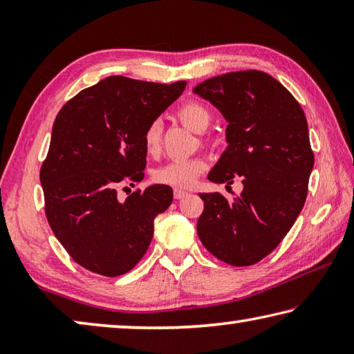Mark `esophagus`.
<instances>
[{
  "mask_svg": "<svg viewBox=\"0 0 354 354\" xmlns=\"http://www.w3.org/2000/svg\"><path fill=\"white\" fill-rule=\"evenodd\" d=\"M185 195H187V192H185V190H181V189L173 190V196H175V200H181V198H184Z\"/></svg>",
  "mask_w": 354,
  "mask_h": 354,
  "instance_id": "obj_1",
  "label": "esophagus"
}]
</instances>
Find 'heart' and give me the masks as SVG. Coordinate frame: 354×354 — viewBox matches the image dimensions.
<instances>
[{"instance_id": "obj_1", "label": "heart", "mask_w": 354, "mask_h": 354, "mask_svg": "<svg viewBox=\"0 0 354 354\" xmlns=\"http://www.w3.org/2000/svg\"><path fill=\"white\" fill-rule=\"evenodd\" d=\"M178 118L195 133H205L211 123V113L200 103H185L178 109ZM143 145L148 154L156 156L162 145V123L154 120L143 133ZM206 160L203 158L175 159L160 165L153 171L156 183L171 185L175 189H187L206 170Z\"/></svg>"}]
</instances>
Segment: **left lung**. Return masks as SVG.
Here are the masks:
<instances>
[{
	"instance_id": "1",
	"label": "left lung",
	"mask_w": 354,
	"mask_h": 354,
	"mask_svg": "<svg viewBox=\"0 0 354 354\" xmlns=\"http://www.w3.org/2000/svg\"><path fill=\"white\" fill-rule=\"evenodd\" d=\"M226 120L227 147L207 179L243 190L227 201L200 194L196 232L209 253L230 266L259 262L278 247L301 212L314 169L308 122L298 101L263 71H232L194 91Z\"/></svg>"
}]
</instances>
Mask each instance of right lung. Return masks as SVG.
<instances>
[{
  "mask_svg": "<svg viewBox=\"0 0 354 354\" xmlns=\"http://www.w3.org/2000/svg\"><path fill=\"white\" fill-rule=\"evenodd\" d=\"M185 86L107 76L59 111L40 170L45 212L57 241L87 270L120 277L147 253L173 190L151 184L120 201L117 187L143 179V133Z\"/></svg>",
  "mask_w": 354,
  "mask_h": 354,
  "instance_id": "obj_1",
  "label": "right lung"
}]
</instances>
